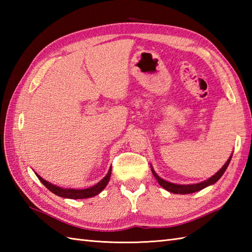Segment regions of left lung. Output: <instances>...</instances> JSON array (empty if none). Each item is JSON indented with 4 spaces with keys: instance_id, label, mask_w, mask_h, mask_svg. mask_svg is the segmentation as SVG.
I'll use <instances>...</instances> for the list:
<instances>
[{
    "instance_id": "1",
    "label": "left lung",
    "mask_w": 252,
    "mask_h": 252,
    "mask_svg": "<svg viewBox=\"0 0 252 252\" xmlns=\"http://www.w3.org/2000/svg\"><path fill=\"white\" fill-rule=\"evenodd\" d=\"M233 155L229 156V158L227 159V161L225 162V164L223 165V167L218 171V172L212 175L210 179H208L206 181L201 182V183H198V184H189V185H181V184H174V183H170L168 181H164L163 179L160 178V176L155 172V170L152 167V172L155 176V179L158 181V183L160 186H162L164 189H167L170 192H173V194H182V195H185V194H191V192H195V191H199L203 189H206L207 186L209 185H212L215 184L216 182H218L220 180L221 176L223 175V173L225 172V170L227 169L229 162H231V159H232Z\"/></svg>"
}]
</instances>
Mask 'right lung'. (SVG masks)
Segmentation results:
<instances>
[{
	"label": "right lung",
	"instance_id": "1",
	"mask_svg": "<svg viewBox=\"0 0 252 252\" xmlns=\"http://www.w3.org/2000/svg\"><path fill=\"white\" fill-rule=\"evenodd\" d=\"M37 179L40 180V182L42 184H43L47 189H50L53 194H55L60 197L63 198H70V199H84V198H90V197H93L98 195L99 192L103 190L105 187L108 184V182L110 180V175H111V167L108 171V173L106 174L105 178L99 181L97 184H95L92 187H89V189H62L60 186H56L54 184H51L50 182L45 181L43 178H41V176L35 173Z\"/></svg>",
	"mask_w": 252,
	"mask_h": 252
}]
</instances>
